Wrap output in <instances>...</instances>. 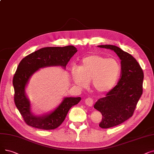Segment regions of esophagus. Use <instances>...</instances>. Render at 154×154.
<instances>
[{
  "label": "esophagus",
  "instance_id": "esophagus-1",
  "mask_svg": "<svg viewBox=\"0 0 154 154\" xmlns=\"http://www.w3.org/2000/svg\"><path fill=\"white\" fill-rule=\"evenodd\" d=\"M85 104H86L87 105H88V106H92L93 103H94V100H93L92 98L89 97V98H87V99H85Z\"/></svg>",
  "mask_w": 154,
  "mask_h": 154
}]
</instances>
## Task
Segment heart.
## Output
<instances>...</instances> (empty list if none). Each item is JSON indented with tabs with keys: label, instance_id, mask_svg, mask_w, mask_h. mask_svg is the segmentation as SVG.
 <instances>
[{
	"label": "heart",
	"instance_id": "obj_1",
	"mask_svg": "<svg viewBox=\"0 0 154 154\" xmlns=\"http://www.w3.org/2000/svg\"><path fill=\"white\" fill-rule=\"evenodd\" d=\"M121 71V65L116 59L92 55L84 57L79 68L73 66L71 73L75 84L81 88H87L91 81L97 92H106L115 86Z\"/></svg>",
	"mask_w": 154,
	"mask_h": 154
}]
</instances>
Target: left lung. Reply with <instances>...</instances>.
<instances>
[{
    "instance_id": "8db88e82",
    "label": "left lung",
    "mask_w": 154,
    "mask_h": 154,
    "mask_svg": "<svg viewBox=\"0 0 154 154\" xmlns=\"http://www.w3.org/2000/svg\"><path fill=\"white\" fill-rule=\"evenodd\" d=\"M98 46L113 50L121 60V75L118 84L94 106L103 116L99 126L109 128L120 125L133 116L143 93V72L134 57L118 46L110 45Z\"/></svg>"
}]
</instances>
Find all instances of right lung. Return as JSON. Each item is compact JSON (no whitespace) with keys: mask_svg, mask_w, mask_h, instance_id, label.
Instances as JSON below:
<instances>
[{"mask_svg":"<svg viewBox=\"0 0 154 154\" xmlns=\"http://www.w3.org/2000/svg\"><path fill=\"white\" fill-rule=\"evenodd\" d=\"M77 51V48L71 45L63 47H46L31 53L20 62L12 81L14 99L17 109L28 125L42 130L55 129L63 122L72 107L81 101L80 97H66L50 114L38 117L31 112L29 102L24 92L25 86L33 73L39 68L48 66L60 65L65 68Z\"/></svg>","mask_w":154,"mask_h":154,"instance_id":"obj_1","label":"right lung"}]
</instances>
